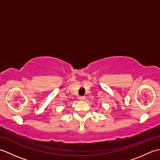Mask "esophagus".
Here are the masks:
<instances>
[{
	"instance_id": "obj_1",
	"label": "esophagus",
	"mask_w": 160,
	"mask_h": 160,
	"mask_svg": "<svg viewBox=\"0 0 160 160\" xmlns=\"http://www.w3.org/2000/svg\"><path fill=\"white\" fill-rule=\"evenodd\" d=\"M84 99H85V98H84V96H80V97H79V100H81V101L84 100Z\"/></svg>"
}]
</instances>
